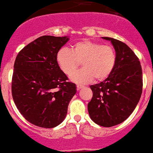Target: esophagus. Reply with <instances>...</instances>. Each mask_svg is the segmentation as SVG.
I'll list each match as a JSON object with an SVG mask.
<instances>
[{
    "label": "esophagus",
    "instance_id": "34e87169",
    "mask_svg": "<svg viewBox=\"0 0 153 153\" xmlns=\"http://www.w3.org/2000/svg\"><path fill=\"white\" fill-rule=\"evenodd\" d=\"M84 86H82V85H79V84H77V85H76V89H77V90H79V89H82V88Z\"/></svg>",
    "mask_w": 153,
    "mask_h": 153
}]
</instances>
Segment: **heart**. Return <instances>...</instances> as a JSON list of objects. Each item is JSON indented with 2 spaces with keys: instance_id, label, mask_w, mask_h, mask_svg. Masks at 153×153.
Returning <instances> with one entry per match:
<instances>
[{
  "instance_id": "heart-1",
  "label": "heart",
  "mask_w": 153,
  "mask_h": 153,
  "mask_svg": "<svg viewBox=\"0 0 153 153\" xmlns=\"http://www.w3.org/2000/svg\"><path fill=\"white\" fill-rule=\"evenodd\" d=\"M57 62L61 71L70 75L81 62L84 68L71 76V79L80 84L88 83L92 79L102 81L110 76L116 63L114 49L109 45L89 40L76 43L71 50L62 48L57 51Z\"/></svg>"
}]
</instances>
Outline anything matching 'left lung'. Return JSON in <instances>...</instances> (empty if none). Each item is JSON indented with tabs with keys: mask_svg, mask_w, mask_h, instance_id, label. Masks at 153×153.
Segmentation results:
<instances>
[{
	"mask_svg": "<svg viewBox=\"0 0 153 153\" xmlns=\"http://www.w3.org/2000/svg\"><path fill=\"white\" fill-rule=\"evenodd\" d=\"M115 50L116 63L108 77L90 86L92 98L88 104L90 118L102 127L122 123L132 114L143 89L142 67L138 57L125 43L108 37Z\"/></svg>",
	"mask_w": 153,
	"mask_h": 153,
	"instance_id": "1",
	"label": "left lung"
}]
</instances>
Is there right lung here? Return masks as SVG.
<instances>
[{"instance_id": "add662e5", "label": "right lung", "mask_w": 153, "mask_h": 153, "mask_svg": "<svg viewBox=\"0 0 153 153\" xmlns=\"http://www.w3.org/2000/svg\"><path fill=\"white\" fill-rule=\"evenodd\" d=\"M69 37L44 36L24 47L15 60L12 96L19 112L31 124L52 128L63 122L76 92L60 68L57 51Z\"/></svg>"}]
</instances>
